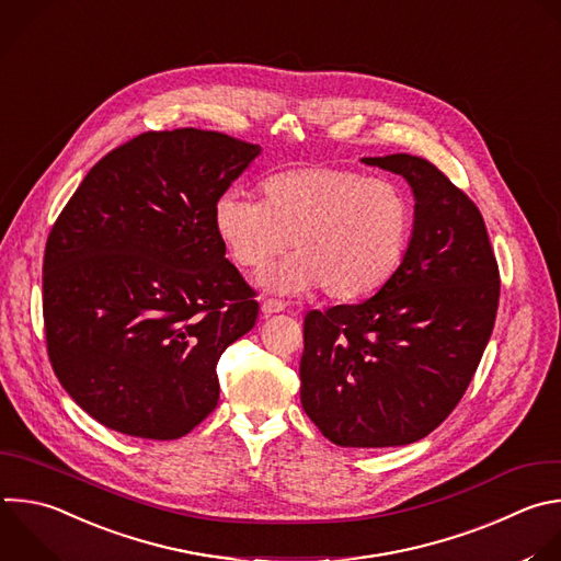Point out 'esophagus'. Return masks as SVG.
I'll return each instance as SVG.
<instances>
[{
	"label": "esophagus",
	"instance_id": "34e87169",
	"mask_svg": "<svg viewBox=\"0 0 561 561\" xmlns=\"http://www.w3.org/2000/svg\"><path fill=\"white\" fill-rule=\"evenodd\" d=\"M286 310V306L279 301V299H264L262 301V312L268 317V314H275V312H282Z\"/></svg>",
	"mask_w": 561,
	"mask_h": 561
}]
</instances>
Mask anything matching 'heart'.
I'll return each mask as SVG.
<instances>
[{"instance_id": "b5f03b06", "label": "heart", "mask_w": 561, "mask_h": 561, "mask_svg": "<svg viewBox=\"0 0 561 561\" xmlns=\"http://www.w3.org/2000/svg\"><path fill=\"white\" fill-rule=\"evenodd\" d=\"M214 229L231 257L253 271L266 268L290 242L295 255L264 277L277 293L323 286L328 297L360 299L399 271L414 207L392 180L310 164L268 175L262 203L238 190L222 192Z\"/></svg>"}]
</instances>
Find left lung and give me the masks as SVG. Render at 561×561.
Returning <instances> with one entry per match:
<instances>
[{
    "mask_svg": "<svg viewBox=\"0 0 561 561\" xmlns=\"http://www.w3.org/2000/svg\"><path fill=\"white\" fill-rule=\"evenodd\" d=\"M360 162L410 182L414 231L375 297L306 314L301 408L339 447H399L432 434L467 392L500 273L478 207L436 164L410 153Z\"/></svg>",
    "mask_w": 561,
    "mask_h": 561,
    "instance_id": "obj_1",
    "label": "left lung"
}]
</instances>
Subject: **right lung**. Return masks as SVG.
Wrapping results in <instances>:
<instances>
[{"label": "right lung", "mask_w": 561, "mask_h": 561, "mask_svg": "<svg viewBox=\"0 0 561 561\" xmlns=\"http://www.w3.org/2000/svg\"><path fill=\"white\" fill-rule=\"evenodd\" d=\"M260 151L220 131H145L103 156L57 218L44 255L48 356L101 425L173 440L216 410V365L260 304L225 257L214 203Z\"/></svg>", "instance_id": "right-lung-1"}]
</instances>
